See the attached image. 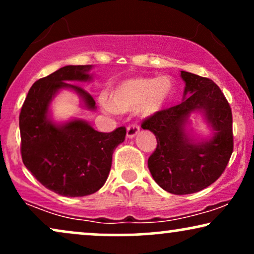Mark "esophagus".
<instances>
[{
  "label": "esophagus",
  "instance_id": "esophagus-1",
  "mask_svg": "<svg viewBox=\"0 0 254 254\" xmlns=\"http://www.w3.org/2000/svg\"><path fill=\"white\" fill-rule=\"evenodd\" d=\"M138 132H139V127H138L136 123L127 125V137L133 138Z\"/></svg>",
  "mask_w": 254,
  "mask_h": 254
}]
</instances>
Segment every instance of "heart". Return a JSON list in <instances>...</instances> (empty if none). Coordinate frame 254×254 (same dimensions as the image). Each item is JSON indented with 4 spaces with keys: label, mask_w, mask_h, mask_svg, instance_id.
I'll list each match as a JSON object with an SVG mask.
<instances>
[{
    "label": "heart",
    "mask_w": 254,
    "mask_h": 254,
    "mask_svg": "<svg viewBox=\"0 0 254 254\" xmlns=\"http://www.w3.org/2000/svg\"><path fill=\"white\" fill-rule=\"evenodd\" d=\"M172 83L168 77L158 78L138 77L122 82L111 94V105L116 111L127 112L139 109L145 116L156 114L170 97ZM111 110L109 105H105Z\"/></svg>",
    "instance_id": "obj_1"
}]
</instances>
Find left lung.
<instances>
[{
  "label": "left lung",
  "mask_w": 254,
  "mask_h": 254,
  "mask_svg": "<svg viewBox=\"0 0 254 254\" xmlns=\"http://www.w3.org/2000/svg\"><path fill=\"white\" fill-rule=\"evenodd\" d=\"M181 76L185 82L182 103L147 117L142 127L157 139L147 160L155 182L170 193L190 194L210 186L226 169L233 152L232 111L212 79L186 71ZM193 111H200L213 127L210 140L195 142L186 131Z\"/></svg>",
  "instance_id": "8db88e82"
}]
</instances>
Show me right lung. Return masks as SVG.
<instances>
[{"instance_id":"1","label":"right lung","mask_w":254,"mask_h":254,"mask_svg":"<svg viewBox=\"0 0 254 254\" xmlns=\"http://www.w3.org/2000/svg\"><path fill=\"white\" fill-rule=\"evenodd\" d=\"M92 65H66L38 79L29 90L20 114L21 155L31 175L49 190L65 197H84L98 191L111 169L112 153L124 142L127 130L98 132L82 120L55 124L48 117L50 102L61 89L81 96L95 110L92 96L72 81L91 79Z\"/></svg>"}]
</instances>
